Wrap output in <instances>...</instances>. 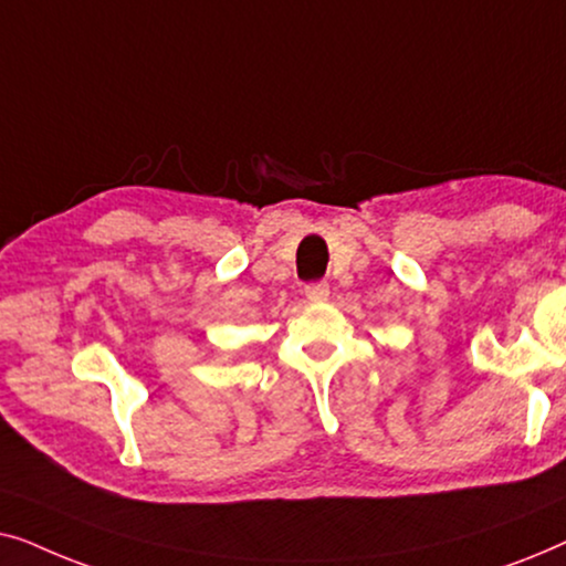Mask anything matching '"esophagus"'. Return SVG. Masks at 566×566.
<instances>
[{"label":"esophagus","instance_id":"34e87169","mask_svg":"<svg viewBox=\"0 0 566 566\" xmlns=\"http://www.w3.org/2000/svg\"><path fill=\"white\" fill-rule=\"evenodd\" d=\"M304 293H306V298H308V301H324V298L329 296V283H324V281H314V283H308V285H306Z\"/></svg>","mask_w":566,"mask_h":566}]
</instances>
